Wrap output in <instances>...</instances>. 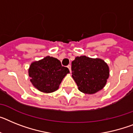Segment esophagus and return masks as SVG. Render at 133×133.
<instances>
[{"mask_svg": "<svg viewBox=\"0 0 133 133\" xmlns=\"http://www.w3.org/2000/svg\"><path fill=\"white\" fill-rule=\"evenodd\" d=\"M68 68L69 69V70H70V72H71V65H68Z\"/></svg>", "mask_w": 133, "mask_h": 133, "instance_id": "34e87169", "label": "esophagus"}]
</instances>
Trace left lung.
Listing matches in <instances>:
<instances>
[{
	"instance_id": "8db88e82",
	"label": "left lung",
	"mask_w": 133,
	"mask_h": 133,
	"mask_svg": "<svg viewBox=\"0 0 133 133\" xmlns=\"http://www.w3.org/2000/svg\"><path fill=\"white\" fill-rule=\"evenodd\" d=\"M72 78L78 90L85 94H94L103 89L110 76L107 63L99 58L85 55L76 57L72 62Z\"/></svg>"
}]
</instances>
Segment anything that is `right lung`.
<instances>
[{
  "label": "right lung",
  "instance_id": "right-lung-1",
  "mask_svg": "<svg viewBox=\"0 0 133 133\" xmlns=\"http://www.w3.org/2000/svg\"><path fill=\"white\" fill-rule=\"evenodd\" d=\"M69 73V69L62 66L59 60L50 56L32 62L28 69L33 86L46 93L57 91L63 78Z\"/></svg>",
  "mask_w": 133,
  "mask_h": 133
}]
</instances>
